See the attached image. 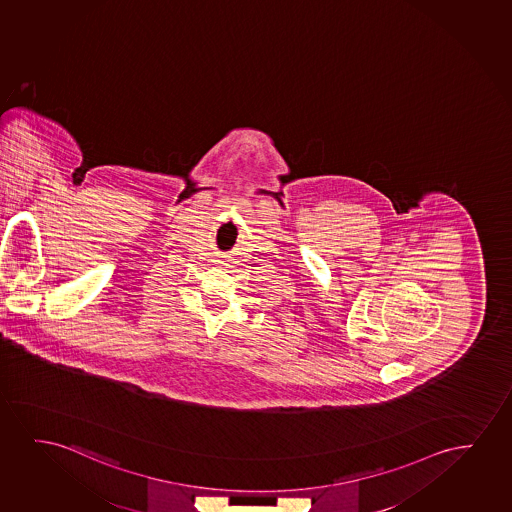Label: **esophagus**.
Listing matches in <instances>:
<instances>
[{
    "label": "esophagus",
    "mask_w": 512,
    "mask_h": 512,
    "mask_svg": "<svg viewBox=\"0 0 512 512\" xmlns=\"http://www.w3.org/2000/svg\"><path fill=\"white\" fill-rule=\"evenodd\" d=\"M222 264H224V260H222Z\"/></svg>",
    "instance_id": "esophagus-1"
}]
</instances>
